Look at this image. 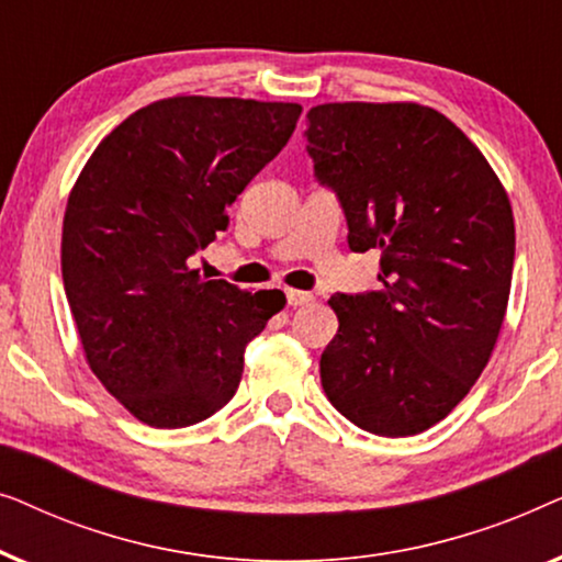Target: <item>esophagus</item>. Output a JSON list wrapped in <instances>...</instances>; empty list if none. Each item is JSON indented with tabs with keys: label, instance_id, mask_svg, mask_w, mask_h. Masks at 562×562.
Returning <instances> with one entry per match:
<instances>
[{
	"label": "esophagus",
	"instance_id": "obj_1",
	"mask_svg": "<svg viewBox=\"0 0 562 562\" xmlns=\"http://www.w3.org/2000/svg\"><path fill=\"white\" fill-rule=\"evenodd\" d=\"M286 302H289V306H306V304H312L314 302V296L312 294H306V291H296V289H289L286 291Z\"/></svg>",
	"mask_w": 562,
	"mask_h": 562
}]
</instances>
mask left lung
Instances as JSON below:
<instances>
[{"label":"left lung","instance_id":"obj_1","mask_svg":"<svg viewBox=\"0 0 562 562\" xmlns=\"http://www.w3.org/2000/svg\"><path fill=\"white\" fill-rule=\"evenodd\" d=\"M314 179L333 189L352 252L381 250V289L329 299L319 360L337 412L381 437L419 435L486 368L514 268V214L488 160L422 104L335 102L306 114Z\"/></svg>","mask_w":562,"mask_h":562}]
</instances>
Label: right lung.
<instances>
[{"instance_id":"add662e5","label":"right lung","mask_w":562,"mask_h":562,"mask_svg":"<svg viewBox=\"0 0 562 562\" xmlns=\"http://www.w3.org/2000/svg\"><path fill=\"white\" fill-rule=\"evenodd\" d=\"M302 106L160 99L114 127L68 196L66 299L102 386L150 427L196 425L235 396L243 352L281 291L204 281L189 260L227 229V206L279 156Z\"/></svg>"}]
</instances>
